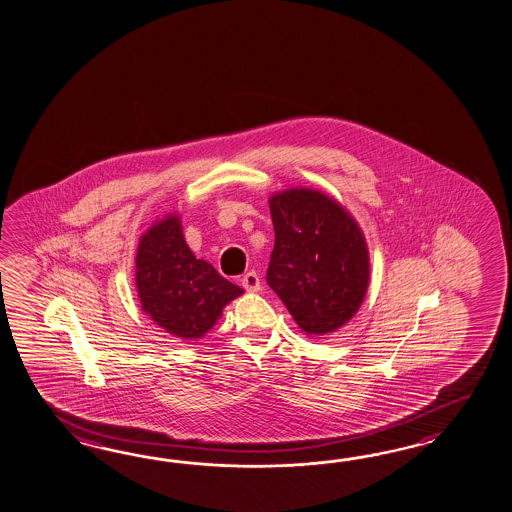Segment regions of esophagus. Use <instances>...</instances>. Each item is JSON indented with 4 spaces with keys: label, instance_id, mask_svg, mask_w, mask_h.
<instances>
[{
    "label": "esophagus",
    "instance_id": "esophagus-1",
    "mask_svg": "<svg viewBox=\"0 0 512 512\" xmlns=\"http://www.w3.org/2000/svg\"><path fill=\"white\" fill-rule=\"evenodd\" d=\"M242 287L246 288L248 292H259L261 290V279L255 272H248L242 277Z\"/></svg>",
    "mask_w": 512,
    "mask_h": 512
}]
</instances>
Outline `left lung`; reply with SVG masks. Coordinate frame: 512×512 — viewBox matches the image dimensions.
<instances>
[{"label": "left lung", "mask_w": 512, "mask_h": 512, "mask_svg": "<svg viewBox=\"0 0 512 512\" xmlns=\"http://www.w3.org/2000/svg\"><path fill=\"white\" fill-rule=\"evenodd\" d=\"M275 244L266 281L309 337L335 333L361 309L370 253L357 220L314 188L270 196Z\"/></svg>", "instance_id": "8db88e82"}]
</instances>
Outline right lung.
I'll return each instance as SVG.
<instances>
[{
    "label": "right lung",
    "mask_w": 512,
    "mask_h": 512,
    "mask_svg": "<svg viewBox=\"0 0 512 512\" xmlns=\"http://www.w3.org/2000/svg\"><path fill=\"white\" fill-rule=\"evenodd\" d=\"M135 285L142 311L181 340L203 338L244 290L188 248L177 212L155 220L138 240Z\"/></svg>",
    "instance_id": "obj_1"
}]
</instances>
